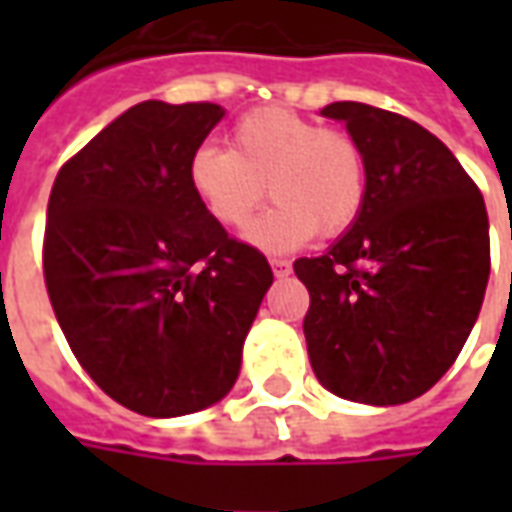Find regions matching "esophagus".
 <instances>
[{"instance_id":"34e87169","label":"esophagus","mask_w":512,"mask_h":512,"mask_svg":"<svg viewBox=\"0 0 512 512\" xmlns=\"http://www.w3.org/2000/svg\"><path fill=\"white\" fill-rule=\"evenodd\" d=\"M271 268H274V277H288L293 271L290 260H285V257H271Z\"/></svg>"}]
</instances>
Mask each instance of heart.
Segmentation results:
<instances>
[{
  "instance_id": "obj_1",
  "label": "heart",
  "mask_w": 512,
  "mask_h": 512,
  "mask_svg": "<svg viewBox=\"0 0 512 512\" xmlns=\"http://www.w3.org/2000/svg\"><path fill=\"white\" fill-rule=\"evenodd\" d=\"M233 150L200 145L189 186L213 222L244 230L268 197L277 202L249 230L260 249H293L315 233L351 230L367 202V158L354 136L285 106L252 109L233 126Z\"/></svg>"
}]
</instances>
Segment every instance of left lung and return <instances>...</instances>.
I'll list each match as a JSON object with an SVG mask.
<instances>
[{"label": "left lung", "mask_w": 512, "mask_h": 512, "mask_svg": "<svg viewBox=\"0 0 512 512\" xmlns=\"http://www.w3.org/2000/svg\"><path fill=\"white\" fill-rule=\"evenodd\" d=\"M367 158V202L321 257H299L315 376L354 403L425 395L461 354L491 274L488 213L450 147L376 106L337 101Z\"/></svg>", "instance_id": "8db88e82"}]
</instances>
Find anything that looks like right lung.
Wrapping results in <instances>:
<instances>
[{
    "mask_svg": "<svg viewBox=\"0 0 512 512\" xmlns=\"http://www.w3.org/2000/svg\"><path fill=\"white\" fill-rule=\"evenodd\" d=\"M216 104L142 101L68 158L51 186L43 277L73 356L120 406L183 417L233 389L274 282L189 186Z\"/></svg>",
    "mask_w": 512,
    "mask_h": 512,
    "instance_id": "right-lung-1",
    "label": "right lung"
}]
</instances>
